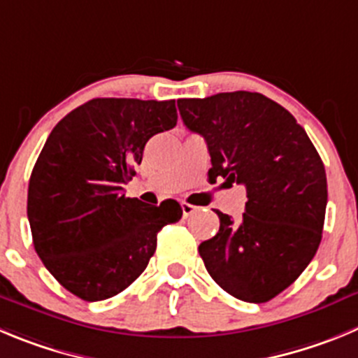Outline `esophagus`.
<instances>
[{"instance_id":"1","label":"esophagus","mask_w":358,"mask_h":358,"mask_svg":"<svg viewBox=\"0 0 358 358\" xmlns=\"http://www.w3.org/2000/svg\"><path fill=\"white\" fill-rule=\"evenodd\" d=\"M196 210H198V206L189 205V203H182V212H183V215H185V217L192 215V213H194Z\"/></svg>"}]
</instances>
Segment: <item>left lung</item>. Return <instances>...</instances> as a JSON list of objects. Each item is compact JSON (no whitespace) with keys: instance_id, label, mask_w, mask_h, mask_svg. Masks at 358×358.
I'll use <instances>...</instances> for the list:
<instances>
[{"instance_id":"obj_1","label":"left lung","mask_w":358,"mask_h":358,"mask_svg":"<svg viewBox=\"0 0 358 358\" xmlns=\"http://www.w3.org/2000/svg\"><path fill=\"white\" fill-rule=\"evenodd\" d=\"M189 130L208 146L210 180L247 190L238 222L219 215V233L199 256L220 288L263 303L285 292L315 258L327 208L325 166L293 115L262 93L180 99Z\"/></svg>"}]
</instances>
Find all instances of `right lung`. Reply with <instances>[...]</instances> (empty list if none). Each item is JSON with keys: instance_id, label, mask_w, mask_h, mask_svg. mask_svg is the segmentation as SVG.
Masks as SVG:
<instances>
[{"instance_id": "1", "label": "right lung", "mask_w": 358, "mask_h": 358, "mask_svg": "<svg viewBox=\"0 0 358 358\" xmlns=\"http://www.w3.org/2000/svg\"><path fill=\"white\" fill-rule=\"evenodd\" d=\"M175 100L93 99L49 134L28 187L33 245L59 285L86 302L111 299L145 272L157 233L182 219L166 199L123 194L155 134L176 125Z\"/></svg>"}]
</instances>
